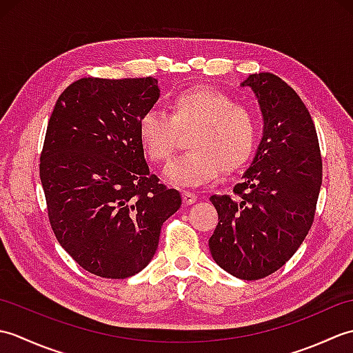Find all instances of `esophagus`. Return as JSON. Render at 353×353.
I'll return each mask as SVG.
<instances>
[{"label": "esophagus", "instance_id": "esophagus-1", "mask_svg": "<svg viewBox=\"0 0 353 353\" xmlns=\"http://www.w3.org/2000/svg\"><path fill=\"white\" fill-rule=\"evenodd\" d=\"M182 197H183V201L186 205H192V203H196V201H197V196L191 191H183Z\"/></svg>", "mask_w": 353, "mask_h": 353}]
</instances>
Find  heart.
<instances>
[{
    "instance_id": "b5f03b06",
    "label": "heart",
    "mask_w": 353,
    "mask_h": 353,
    "mask_svg": "<svg viewBox=\"0 0 353 353\" xmlns=\"http://www.w3.org/2000/svg\"><path fill=\"white\" fill-rule=\"evenodd\" d=\"M191 132V152L165 168L168 182L203 185L219 174L236 171L250 159L258 127L252 110L209 86L185 89L171 97L168 115L147 110L139 117L138 134L150 161L167 162L176 153L181 133Z\"/></svg>"
}]
</instances>
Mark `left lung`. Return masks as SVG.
I'll return each instance as SVG.
<instances>
[{"mask_svg": "<svg viewBox=\"0 0 353 353\" xmlns=\"http://www.w3.org/2000/svg\"><path fill=\"white\" fill-rule=\"evenodd\" d=\"M241 86L256 94L264 132L235 196L209 199L219 212L209 250L232 276L256 281L279 270L308 235L323 167L316 125L294 89L270 72Z\"/></svg>", "mask_w": 353, "mask_h": 353, "instance_id": "obj_1", "label": "left lung"}]
</instances>
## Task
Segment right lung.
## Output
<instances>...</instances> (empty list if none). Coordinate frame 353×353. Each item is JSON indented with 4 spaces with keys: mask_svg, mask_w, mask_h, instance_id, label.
<instances>
[{
    "mask_svg": "<svg viewBox=\"0 0 353 353\" xmlns=\"http://www.w3.org/2000/svg\"><path fill=\"white\" fill-rule=\"evenodd\" d=\"M159 99L153 77L74 81L50 117L39 174L59 244L86 272L139 273L154 256L165 220L182 205L152 174L138 121Z\"/></svg>",
    "mask_w": 353,
    "mask_h": 353,
    "instance_id": "obj_1",
    "label": "right lung"
}]
</instances>
